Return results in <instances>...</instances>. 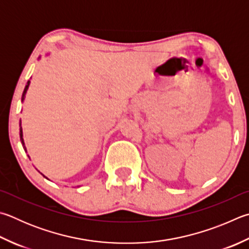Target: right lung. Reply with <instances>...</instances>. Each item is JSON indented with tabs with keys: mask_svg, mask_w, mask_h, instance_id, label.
<instances>
[{
	"mask_svg": "<svg viewBox=\"0 0 249 249\" xmlns=\"http://www.w3.org/2000/svg\"><path fill=\"white\" fill-rule=\"evenodd\" d=\"M40 57L41 56H39L38 57V60H40ZM29 85H30V80H28L27 81V85L25 86V89H24V92H22V96H21V102L25 100V97H26V93H27V90H28V88H29ZM19 137H20V142H21V144H22V147H24V149H25V151H27V149H26V147H25V142H24V138H22V128H21V120L19 121ZM29 157V156H28ZM30 159V158H29ZM42 174V173H41ZM43 175V174H42ZM43 178H48L47 176H44L43 175ZM49 179V178H48Z\"/></svg>",
	"mask_w": 249,
	"mask_h": 249,
	"instance_id": "1",
	"label": "right lung"
}]
</instances>
